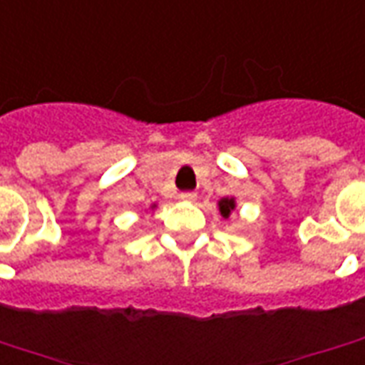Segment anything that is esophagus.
Masks as SVG:
<instances>
[{
  "mask_svg": "<svg viewBox=\"0 0 365 365\" xmlns=\"http://www.w3.org/2000/svg\"><path fill=\"white\" fill-rule=\"evenodd\" d=\"M180 199L191 203V201H195V199H197V193H195V191H183V193H180Z\"/></svg>",
  "mask_w": 365,
  "mask_h": 365,
  "instance_id": "1",
  "label": "esophagus"
}]
</instances>
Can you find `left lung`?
I'll list each match as a JSON object with an SVG mask.
<instances>
[{
  "mask_svg": "<svg viewBox=\"0 0 365 365\" xmlns=\"http://www.w3.org/2000/svg\"><path fill=\"white\" fill-rule=\"evenodd\" d=\"M217 207H219V215H221L222 219H229L230 213H232V211L237 209V199H235V197H222V199H219Z\"/></svg>",
  "mask_w": 365,
  "mask_h": 365,
  "instance_id": "obj_1",
  "label": "left lung"
}]
</instances>
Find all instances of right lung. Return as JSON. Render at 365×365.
<instances>
[{
  "label": "right lung",
  "instance_id": "obj_1",
  "mask_svg": "<svg viewBox=\"0 0 365 365\" xmlns=\"http://www.w3.org/2000/svg\"><path fill=\"white\" fill-rule=\"evenodd\" d=\"M148 209H150V211H154V209H156V203H152V205L148 207Z\"/></svg>",
  "mask_w": 365,
  "mask_h": 365
}]
</instances>
